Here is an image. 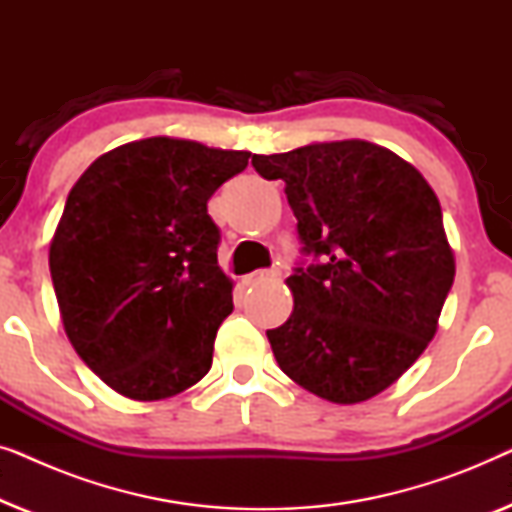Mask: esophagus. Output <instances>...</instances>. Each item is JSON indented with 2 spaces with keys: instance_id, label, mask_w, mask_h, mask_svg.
Returning a JSON list of instances; mask_svg holds the SVG:
<instances>
[{
  "instance_id": "esophagus-1",
  "label": "esophagus",
  "mask_w": 512,
  "mask_h": 512,
  "mask_svg": "<svg viewBox=\"0 0 512 512\" xmlns=\"http://www.w3.org/2000/svg\"><path fill=\"white\" fill-rule=\"evenodd\" d=\"M277 277H279L277 270H256V272H249V275H244L242 284L244 286H254V284L268 282V279H277Z\"/></svg>"
}]
</instances>
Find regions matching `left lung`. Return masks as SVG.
Segmentation results:
<instances>
[{
    "mask_svg": "<svg viewBox=\"0 0 512 512\" xmlns=\"http://www.w3.org/2000/svg\"><path fill=\"white\" fill-rule=\"evenodd\" d=\"M282 179L305 254L286 279L293 312L268 331L293 382L352 405L391 387L438 331L454 282L440 202L422 172L363 139L314 142L254 156Z\"/></svg>",
    "mask_w": 512,
    "mask_h": 512,
    "instance_id": "obj_1",
    "label": "left lung"
}]
</instances>
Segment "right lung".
<instances>
[{
	"mask_svg": "<svg viewBox=\"0 0 512 512\" xmlns=\"http://www.w3.org/2000/svg\"><path fill=\"white\" fill-rule=\"evenodd\" d=\"M249 151L149 137L102 153L67 195L48 251L62 326L100 380L132 401L177 396L212 368L233 312L207 202Z\"/></svg>",
	"mask_w": 512,
	"mask_h": 512,
	"instance_id": "right-lung-1",
	"label": "right lung"
}]
</instances>
